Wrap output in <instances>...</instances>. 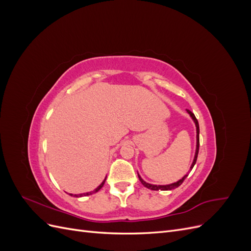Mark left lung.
Listing matches in <instances>:
<instances>
[{"label": "left lung", "instance_id": "1", "mask_svg": "<svg viewBox=\"0 0 251 251\" xmlns=\"http://www.w3.org/2000/svg\"><path fill=\"white\" fill-rule=\"evenodd\" d=\"M186 112L189 114V116H191V118L193 119L194 124L196 126V151H195V156H194V160H193V163L191 165V168H189V171H192L194 165L196 164V161H197V157H198V153H199V133H200V130H199V124H198V120H197V118L195 117L194 113H192L189 110H186ZM189 173V172H188ZM188 173L186 175H184L183 177H182L180 180H178L177 182H174V183H171V184H165V185H156V184H151V183H148V182L144 181L140 175L138 174V178L140 180V182L142 183L143 186H146L147 188L149 189H151V191H172V189H175L177 188L178 186H180L182 184V182L184 181V179L188 176Z\"/></svg>", "mask_w": 251, "mask_h": 251}]
</instances>
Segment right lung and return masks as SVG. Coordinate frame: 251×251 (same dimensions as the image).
<instances>
[{"mask_svg": "<svg viewBox=\"0 0 251 251\" xmlns=\"http://www.w3.org/2000/svg\"><path fill=\"white\" fill-rule=\"evenodd\" d=\"M105 179H107V177L104 178V180L101 182V183L98 185L94 191H92V192H88V193H83V194H78V195H73V194H70V196H73V197H76V198H79V197H85V196H90V195H93V194H95V193H97L98 191H100V189L103 186V184H104V182H105Z\"/></svg>", "mask_w": 251, "mask_h": 251, "instance_id": "1", "label": "right lung"}]
</instances>
